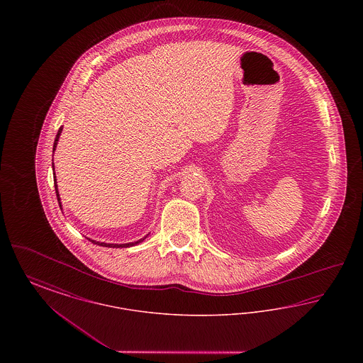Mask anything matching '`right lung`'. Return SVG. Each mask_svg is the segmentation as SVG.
Here are the masks:
<instances>
[{
	"mask_svg": "<svg viewBox=\"0 0 363 363\" xmlns=\"http://www.w3.org/2000/svg\"><path fill=\"white\" fill-rule=\"evenodd\" d=\"M61 132H62V126L58 129V133H57V136H55V140H54V145H52V151L55 150V147H57V143H58V138H60V135H61ZM54 186H55V193H57V200H58V204H60V208H61V201H60V194H58V189H57V184H55V174H54ZM147 237H144L143 240H138V242H130V243H122V245H117V243H104V242H94V243H96V245H101V246H106V247H129V246H133V245H138V242L144 241Z\"/></svg>",
	"mask_w": 363,
	"mask_h": 363,
	"instance_id": "1",
	"label": "right lung"
}]
</instances>
